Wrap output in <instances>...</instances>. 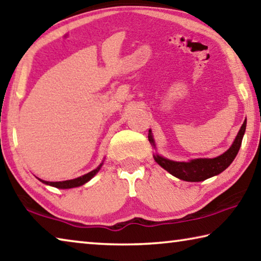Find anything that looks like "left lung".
<instances>
[{"instance_id": "left-lung-1", "label": "left lung", "mask_w": 261, "mask_h": 261, "mask_svg": "<svg viewBox=\"0 0 261 261\" xmlns=\"http://www.w3.org/2000/svg\"><path fill=\"white\" fill-rule=\"evenodd\" d=\"M245 129L246 120L243 123L240 131H238L236 139L233 140L230 148H229L227 152H224L222 155H220L218 158L194 159V160H191L190 162H177L168 160V159H165L160 155H154V160H155L163 169H166L168 173H170L171 175L175 176V177L187 180V182H201V180L210 178L212 176L219 175L230 166V163L233 161V159L236 158L238 151H240ZM151 134L152 132L149 130L148 140L151 141L152 145H154V140Z\"/></svg>"}]
</instances>
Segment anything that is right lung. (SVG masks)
Segmentation results:
<instances>
[{
  "label": "right lung",
  "instance_id": "right-lung-1",
  "mask_svg": "<svg viewBox=\"0 0 261 261\" xmlns=\"http://www.w3.org/2000/svg\"><path fill=\"white\" fill-rule=\"evenodd\" d=\"M102 165H100L96 169L90 171L88 174H85L84 176H81V177L78 178H74V179H69V180H63V182H47V180H42L40 179L42 183H45L47 185H51V187H55V188H59V189H71V188H77V187H81V185L85 184L86 182H88L93 176L98 173L100 170V167Z\"/></svg>",
  "mask_w": 261,
  "mask_h": 261
}]
</instances>
